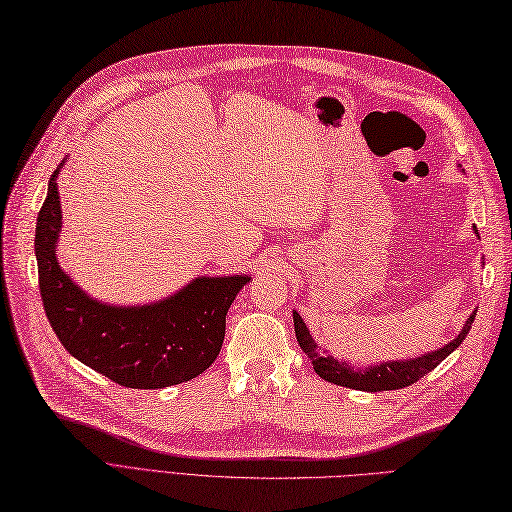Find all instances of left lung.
<instances>
[{
  "mask_svg": "<svg viewBox=\"0 0 512 512\" xmlns=\"http://www.w3.org/2000/svg\"><path fill=\"white\" fill-rule=\"evenodd\" d=\"M473 319H476V313L469 315L460 334L445 347H441V350H434L430 354H423L419 358H410V360H386V363L371 365V367H352L350 363H345V360H339L334 356H328L326 352H321V347H317L313 336H310L304 319L297 313H293V326H295L299 347H302L304 354L310 358V363H313L315 371L323 380H328L332 384L350 386V389H356V391L378 393V391L404 389V386L415 384L419 378L428 376L436 365H441V360H445L460 343H463V339L471 330Z\"/></svg>",
  "mask_w": 512,
  "mask_h": 512,
  "instance_id": "1",
  "label": "left lung"
}]
</instances>
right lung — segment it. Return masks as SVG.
Segmentation results:
<instances>
[{
    "label": "right lung",
    "mask_w": 512,
    "mask_h": 512,
    "mask_svg": "<svg viewBox=\"0 0 512 512\" xmlns=\"http://www.w3.org/2000/svg\"><path fill=\"white\" fill-rule=\"evenodd\" d=\"M60 167L49 178L34 234L43 308L58 341L80 363L128 389H162L197 378L219 356L226 315L249 276H202L171 297L143 306L97 302L56 258Z\"/></svg>",
    "instance_id": "right-lung-1"
}]
</instances>
